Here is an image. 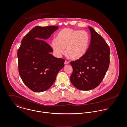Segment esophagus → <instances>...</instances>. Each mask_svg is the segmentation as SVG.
I'll return each mask as SVG.
<instances>
[{
	"label": "esophagus",
	"instance_id": "obj_1",
	"mask_svg": "<svg viewBox=\"0 0 127 127\" xmlns=\"http://www.w3.org/2000/svg\"><path fill=\"white\" fill-rule=\"evenodd\" d=\"M69 64V62H68L67 61H65V62H64V64Z\"/></svg>",
	"mask_w": 127,
	"mask_h": 127
}]
</instances>
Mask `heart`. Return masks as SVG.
<instances>
[{"instance_id": "heart-1", "label": "heart", "mask_w": 127, "mask_h": 127, "mask_svg": "<svg viewBox=\"0 0 127 127\" xmlns=\"http://www.w3.org/2000/svg\"><path fill=\"white\" fill-rule=\"evenodd\" d=\"M90 38L84 30L64 28L57 35L56 39L52 41L51 47L57 57H60L65 52L72 60L82 58L87 52Z\"/></svg>"}]
</instances>
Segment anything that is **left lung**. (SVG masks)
Listing matches in <instances>:
<instances>
[{
    "label": "left lung",
    "instance_id": "left-lung-1",
    "mask_svg": "<svg viewBox=\"0 0 127 127\" xmlns=\"http://www.w3.org/2000/svg\"><path fill=\"white\" fill-rule=\"evenodd\" d=\"M91 34L89 47L82 58L70 62L73 72L70 81L77 89L90 91L102 81L109 65L110 49L104 38L89 26Z\"/></svg>",
    "mask_w": 127,
    "mask_h": 127
}]
</instances>
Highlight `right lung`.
<instances>
[{
    "instance_id": "right-lung-1",
    "label": "right lung",
    "mask_w": 127,
    "mask_h": 127,
    "mask_svg": "<svg viewBox=\"0 0 127 127\" xmlns=\"http://www.w3.org/2000/svg\"><path fill=\"white\" fill-rule=\"evenodd\" d=\"M58 28L57 26H36L21 40L18 51V72L24 84L34 92L49 89L64 65L65 60L51 54L53 50L44 40Z\"/></svg>"
}]
</instances>
